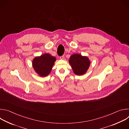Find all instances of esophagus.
<instances>
[{"label":"esophagus","mask_w":129,"mask_h":129,"mask_svg":"<svg viewBox=\"0 0 129 129\" xmlns=\"http://www.w3.org/2000/svg\"><path fill=\"white\" fill-rule=\"evenodd\" d=\"M60 59H61V60H63V59H64V56H60Z\"/></svg>","instance_id":"esophagus-1"}]
</instances>
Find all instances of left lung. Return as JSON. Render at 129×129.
<instances>
[{
	"mask_svg": "<svg viewBox=\"0 0 129 129\" xmlns=\"http://www.w3.org/2000/svg\"><path fill=\"white\" fill-rule=\"evenodd\" d=\"M69 62L73 72L77 75H82L87 71L90 62L87 57H83L79 54H72L69 58Z\"/></svg>",
	"mask_w": 129,
	"mask_h": 129,
	"instance_id": "obj_1",
	"label": "left lung"
}]
</instances>
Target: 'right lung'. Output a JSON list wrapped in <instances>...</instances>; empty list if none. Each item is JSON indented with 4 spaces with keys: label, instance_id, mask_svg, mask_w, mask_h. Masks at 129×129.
I'll return each instance as SVG.
<instances>
[{
    "label": "right lung",
    "instance_id": "obj_1",
    "mask_svg": "<svg viewBox=\"0 0 129 129\" xmlns=\"http://www.w3.org/2000/svg\"><path fill=\"white\" fill-rule=\"evenodd\" d=\"M56 58L48 53L36 57L33 61V66L36 72L41 77L47 76L50 72Z\"/></svg>",
    "mask_w": 129,
    "mask_h": 129
}]
</instances>
